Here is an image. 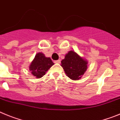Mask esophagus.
Returning <instances> with one entry per match:
<instances>
[{
	"label": "esophagus",
	"instance_id": "1",
	"mask_svg": "<svg viewBox=\"0 0 120 120\" xmlns=\"http://www.w3.org/2000/svg\"><path fill=\"white\" fill-rule=\"evenodd\" d=\"M55 63H60V60H56L54 61Z\"/></svg>",
	"mask_w": 120,
	"mask_h": 120
}]
</instances>
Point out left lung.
<instances>
[{"mask_svg": "<svg viewBox=\"0 0 120 120\" xmlns=\"http://www.w3.org/2000/svg\"><path fill=\"white\" fill-rule=\"evenodd\" d=\"M61 63L66 75L72 80L79 79L87 69V60L73 51H69Z\"/></svg>", "mask_w": 120, "mask_h": 120, "instance_id": "8db88e82", "label": "left lung"}]
</instances>
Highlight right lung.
<instances>
[{
  "mask_svg": "<svg viewBox=\"0 0 120 120\" xmlns=\"http://www.w3.org/2000/svg\"><path fill=\"white\" fill-rule=\"evenodd\" d=\"M54 64L49 57H46L42 52L36 54L29 66L32 75L37 78L42 77L46 72Z\"/></svg>",
  "mask_w": 120,
  "mask_h": 120,
  "instance_id": "1",
  "label": "right lung"
}]
</instances>
